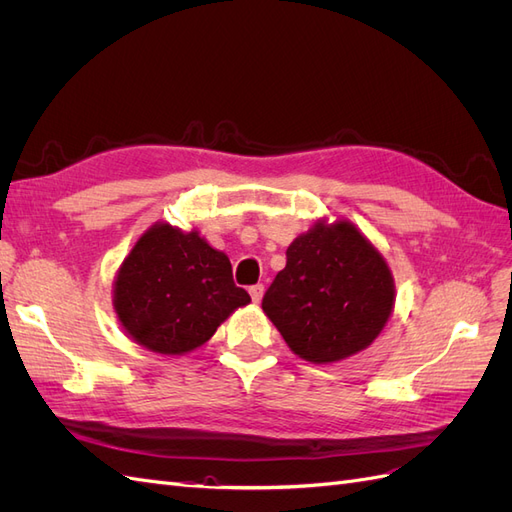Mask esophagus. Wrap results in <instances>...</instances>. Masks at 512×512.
<instances>
[{
  "mask_svg": "<svg viewBox=\"0 0 512 512\" xmlns=\"http://www.w3.org/2000/svg\"><path fill=\"white\" fill-rule=\"evenodd\" d=\"M262 294H265V286H262V284L250 286V297H252L254 303H260V301H262Z\"/></svg>",
  "mask_w": 512,
  "mask_h": 512,
  "instance_id": "1",
  "label": "esophagus"
}]
</instances>
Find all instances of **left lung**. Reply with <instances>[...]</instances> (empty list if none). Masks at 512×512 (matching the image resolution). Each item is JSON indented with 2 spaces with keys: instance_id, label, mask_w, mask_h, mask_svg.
<instances>
[{
  "instance_id": "1",
  "label": "left lung",
  "mask_w": 512,
  "mask_h": 512,
  "mask_svg": "<svg viewBox=\"0 0 512 512\" xmlns=\"http://www.w3.org/2000/svg\"><path fill=\"white\" fill-rule=\"evenodd\" d=\"M393 305L389 265L348 220H320L294 239L286 267L262 299L288 348L309 363H335L365 350Z\"/></svg>"
}]
</instances>
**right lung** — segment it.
Segmentation results:
<instances>
[{
    "label": "right lung",
    "instance_id": "right-lung-1",
    "mask_svg": "<svg viewBox=\"0 0 512 512\" xmlns=\"http://www.w3.org/2000/svg\"><path fill=\"white\" fill-rule=\"evenodd\" d=\"M250 294L232 282L224 252L196 230L153 224L115 277L113 307L121 327L143 348L175 356L209 342Z\"/></svg>",
    "mask_w": 512,
    "mask_h": 512
}]
</instances>
